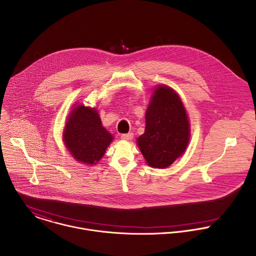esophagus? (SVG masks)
Masks as SVG:
<instances>
[{
  "label": "esophagus",
  "mask_w": 256,
  "mask_h": 256,
  "mask_svg": "<svg viewBox=\"0 0 256 256\" xmlns=\"http://www.w3.org/2000/svg\"><path fill=\"white\" fill-rule=\"evenodd\" d=\"M133 138V133H127V134H122L121 139L124 141H130Z\"/></svg>",
  "instance_id": "esophagus-1"
}]
</instances>
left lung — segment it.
I'll use <instances>...</instances> for the list:
<instances>
[{
	"mask_svg": "<svg viewBox=\"0 0 256 256\" xmlns=\"http://www.w3.org/2000/svg\"><path fill=\"white\" fill-rule=\"evenodd\" d=\"M188 117L176 92L166 86L154 90L146 112V129L138 140L148 166L164 168L184 152L189 142Z\"/></svg>",
	"mask_w": 256,
	"mask_h": 256,
	"instance_id": "8db88e82",
	"label": "left lung"
}]
</instances>
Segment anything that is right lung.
Returning <instances> with one entry per match:
<instances>
[{
    "label": "right lung",
    "instance_id": "right-lung-1",
    "mask_svg": "<svg viewBox=\"0 0 256 256\" xmlns=\"http://www.w3.org/2000/svg\"><path fill=\"white\" fill-rule=\"evenodd\" d=\"M112 139L96 108L78 106L72 110L65 127L64 142L76 160L96 164Z\"/></svg>",
    "mask_w": 256,
    "mask_h": 256
}]
</instances>
